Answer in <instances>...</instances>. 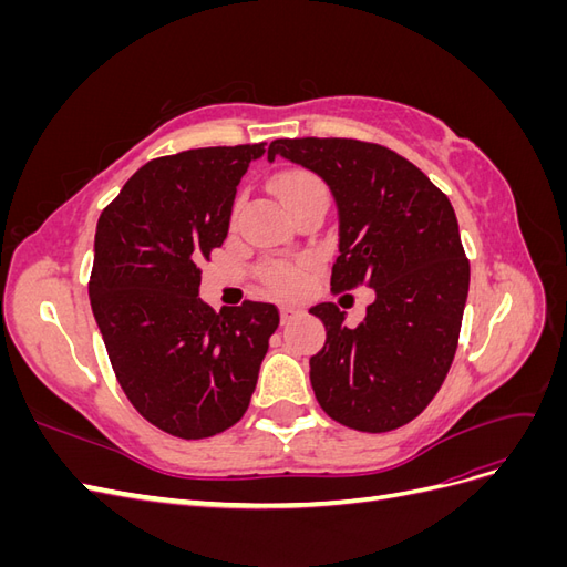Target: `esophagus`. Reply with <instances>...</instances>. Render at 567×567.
Returning a JSON list of instances; mask_svg holds the SVG:
<instances>
[{
	"label": "esophagus",
	"mask_w": 567,
	"mask_h": 567,
	"mask_svg": "<svg viewBox=\"0 0 567 567\" xmlns=\"http://www.w3.org/2000/svg\"><path fill=\"white\" fill-rule=\"evenodd\" d=\"M298 312H300L298 307H288V305H286V307H281V323H288L290 319L298 317Z\"/></svg>",
	"instance_id": "esophagus-1"
}]
</instances>
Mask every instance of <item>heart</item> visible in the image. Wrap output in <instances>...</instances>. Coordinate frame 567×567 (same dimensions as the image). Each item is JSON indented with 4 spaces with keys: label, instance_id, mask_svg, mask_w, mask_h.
Instances as JSON below:
<instances>
[{
    "label": "heart",
    "instance_id": "obj_1",
    "mask_svg": "<svg viewBox=\"0 0 567 567\" xmlns=\"http://www.w3.org/2000/svg\"><path fill=\"white\" fill-rule=\"evenodd\" d=\"M277 192L288 208V205H293L296 200H300L305 196L326 194V186L317 175L307 173V169H290V173L279 175ZM265 277H267L269 288L277 290V293H296V290H300L307 279V267L290 265V262H277V265L267 267Z\"/></svg>",
    "mask_w": 567,
    "mask_h": 567
}]
</instances>
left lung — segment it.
Wrapping results in <instances>:
<instances>
[{
  "label": "left lung",
  "instance_id": "obj_1",
  "mask_svg": "<svg viewBox=\"0 0 567 567\" xmlns=\"http://www.w3.org/2000/svg\"><path fill=\"white\" fill-rule=\"evenodd\" d=\"M277 156L312 169L336 198L333 293L375 290L354 329L333 302L310 310L326 326L310 359L317 402L354 431H394L431 404L456 352L471 265L452 203L381 144L305 136L271 142L267 158Z\"/></svg>",
  "mask_w": 567,
  "mask_h": 567
}]
</instances>
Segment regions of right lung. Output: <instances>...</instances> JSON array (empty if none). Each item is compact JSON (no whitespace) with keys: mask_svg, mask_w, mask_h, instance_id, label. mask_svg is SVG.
Here are the masks:
<instances>
[{"mask_svg":"<svg viewBox=\"0 0 567 567\" xmlns=\"http://www.w3.org/2000/svg\"><path fill=\"white\" fill-rule=\"evenodd\" d=\"M265 144L192 148L146 163L101 213L90 300L120 388L182 440L241 421L279 326L269 302L215 312L200 262L225 244L236 186Z\"/></svg>","mask_w":567,"mask_h":567,"instance_id":"right-lung-1","label":"right lung"}]
</instances>
